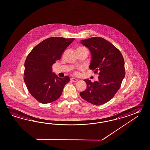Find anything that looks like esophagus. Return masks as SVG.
Masks as SVG:
<instances>
[{
    "instance_id": "34e87169",
    "label": "esophagus",
    "mask_w": 150,
    "mask_h": 150,
    "mask_svg": "<svg viewBox=\"0 0 150 150\" xmlns=\"http://www.w3.org/2000/svg\"><path fill=\"white\" fill-rule=\"evenodd\" d=\"M70 80H71V81H73V82H77V79L74 78H71L70 79Z\"/></svg>"
}]
</instances>
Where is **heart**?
Listing matches in <instances>:
<instances>
[{"instance_id":"1","label":"heart","mask_w":150,"mask_h":150,"mask_svg":"<svg viewBox=\"0 0 150 150\" xmlns=\"http://www.w3.org/2000/svg\"><path fill=\"white\" fill-rule=\"evenodd\" d=\"M88 50V49H87L86 48L84 47H79V48H77V52H78V51H81V50ZM74 74L77 75V74H78V72L77 71H75V72H74Z\"/></svg>"}]
</instances>
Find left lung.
<instances>
[{"label":"left lung","mask_w":150,"mask_h":150,"mask_svg":"<svg viewBox=\"0 0 150 150\" xmlns=\"http://www.w3.org/2000/svg\"><path fill=\"white\" fill-rule=\"evenodd\" d=\"M81 43L91 52L90 69L100 76L98 81L93 83L85 79L87 87L80 95L90 103L102 105L112 99L121 86L126 73L123 56L116 47L102 38H91Z\"/></svg>","instance_id":"obj_1"}]
</instances>
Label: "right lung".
I'll use <instances>...</instances> for the list:
<instances>
[{"instance_id": "obj_1", "label": "right lung", "mask_w": 150, "mask_h": 150, "mask_svg": "<svg viewBox=\"0 0 150 150\" xmlns=\"http://www.w3.org/2000/svg\"><path fill=\"white\" fill-rule=\"evenodd\" d=\"M74 39L52 37L36 45L24 62V81L31 96L39 102L50 103L62 95L69 77L60 78L52 73V65L61 59Z\"/></svg>"}]
</instances>
